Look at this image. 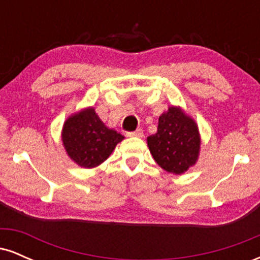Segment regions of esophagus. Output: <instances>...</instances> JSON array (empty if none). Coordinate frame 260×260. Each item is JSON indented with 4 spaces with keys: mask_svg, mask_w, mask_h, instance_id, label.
Here are the masks:
<instances>
[{
    "mask_svg": "<svg viewBox=\"0 0 260 260\" xmlns=\"http://www.w3.org/2000/svg\"><path fill=\"white\" fill-rule=\"evenodd\" d=\"M127 137H136V138H142L143 137V129L142 128H138L134 132H128Z\"/></svg>",
    "mask_w": 260,
    "mask_h": 260,
    "instance_id": "obj_1",
    "label": "esophagus"
}]
</instances>
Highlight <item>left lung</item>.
I'll return each instance as SVG.
<instances>
[{
	"label": "left lung",
	"mask_w": 260,
	"mask_h": 260,
	"mask_svg": "<svg viewBox=\"0 0 260 260\" xmlns=\"http://www.w3.org/2000/svg\"><path fill=\"white\" fill-rule=\"evenodd\" d=\"M147 143L161 169L182 175L198 161L202 139L197 122L182 107L171 105L159 117L157 132L149 136Z\"/></svg>",
	"instance_id": "1"
}]
</instances>
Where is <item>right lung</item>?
Instances as JSON below:
<instances>
[{
    "instance_id": "1",
    "label": "right lung",
    "mask_w": 260,
    "mask_h": 260,
    "mask_svg": "<svg viewBox=\"0 0 260 260\" xmlns=\"http://www.w3.org/2000/svg\"><path fill=\"white\" fill-rule=\"evenodd\" d=\"M61 139L71 160L80 168L92 169L103 164L124 137L107 127L89 106L68 116Z\"/></svg>"
}]
</instances>
